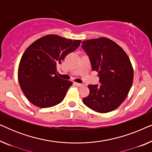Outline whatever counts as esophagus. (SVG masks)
Returning a JSON list of instances; mask_svg holds the SVG:
<instances>
[{"label":"esophagus","mask_w":152,"mask_h":152,"mask_svg":"<svg viewBox=\"0 0 152 152\" xmlns=\"http://www.w3.org/2000/svg\"><path fill=\"white\" fill-rule=\"evenodd\" d=\"M75 84L76 85V86H83V84H80V83H77V82H75Z\"/></svg>","instance_id":"obj_1"}]
</instances>
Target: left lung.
Returning a JSON list of instances; mask_svg holds the SVG:
<instances>
[{
  "label": "left lung",
  "instance_id": "8db88e82",
  "mask_svg": "<svg viewBox=\"0 0 152 152\" xmlns=\"http://www.w3.org/2000/svg\"><path fill=\"white\" fill-rule=\"evenodd\" d=\"M82 48L88 56L99 84L88 85L90 93L83 98L86 107L98 113L117 109L127 96L134 80L129 58L117 43L102 37L84 41Z\"/></svg>",
  "mask_w": 152,
  "mask_h": 152
}]
</instances>
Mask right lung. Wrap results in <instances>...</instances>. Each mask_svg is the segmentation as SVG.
Returning a JSON list of instances; mask_svg holds the SVG:
<instances>
[{
	"mask_svg": "<svg viewBox=\"0 0 152 152\" xmlns=\"http://www.w3.org/2000/svg\"><path fill=\"white\" fill-rule=\"evenodd\" d=\"M80 43V40L49 34L26 49L20 59L18 78L23 93L31 103L48 108L63 101L72 83L57 75V66Z\"/></svg>",
	"mask_w": 152,
	"mask_h": 152,
	"instance_id": "1",
	"label": "right lung"
}]
</instances>
